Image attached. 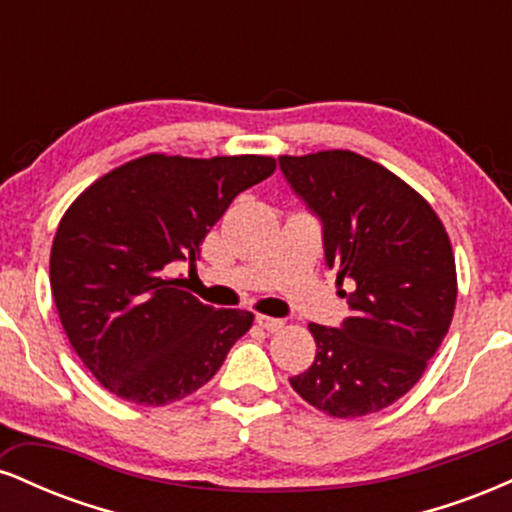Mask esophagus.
Wrapping results in <instances>:
<instances>
[{
	"instance_id": "1",
	"label": "esophagus",
	"mask_w": 512,
	"mask_h": 512,
	"mask_svg": "<svg viewBox=\"0 0 512 512\" xmlns=\"http://www.w3.org/2000/svg\"><path fill=\"white\" fill-rule=\"evenodd\" d=\"M257 325L267 332H276L284 327V320H279V317H269V315H257Z\"/></svg>"
}]
</instances>
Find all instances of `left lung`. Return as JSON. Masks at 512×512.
Returning <instances> with one entry per match:
<instances>
[{"mask_svg": "<svg viewBox=\"0 0 512 512\" xmlns=\"http://www.w3.org/2000/svg\"><path fill=\"white\" fill-rule=\"evenodd\" d=\"M279 168L322 223L327 267L354 284L342 293V325H308L315 361L291 387L337 419L390 407L448 334L457 298L448 233L419 192L354 151L279 156Z\"/></svg>", "mask_w": 512, "mask_h": 512, "instance_id": "1", "label": "left lung"}]
</instances>
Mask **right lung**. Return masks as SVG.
Segmentation results:
<instances>
[{
    "mask_svg": "<svg viewBox=\"0 0 512 512\" xmlns=\"http://www.w3.org/2000/svg\"><path fill=\"white\" fill-rule=\"evenodd\" d=\"M269 156L149 154L110 170L67 209L50 286L69 342L117 397L163 407L207 385L250 330L248 310H216L170 279L195 262L240 192L274 173Z\"/></svg>",
    "mask_w": 512,
    "mask_h": 512,
    "instance_id": "add662e5",
    "label": "right lung"
}]
</instances>
